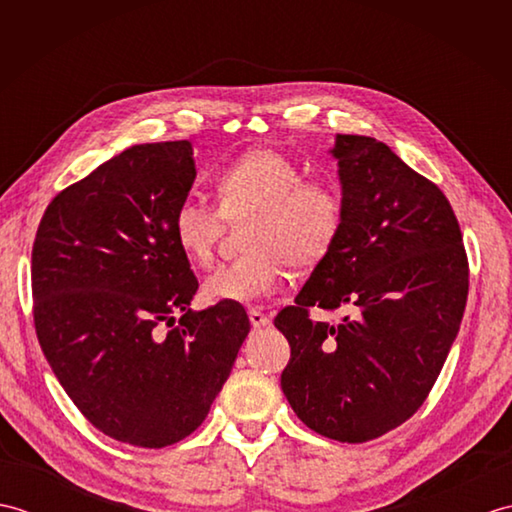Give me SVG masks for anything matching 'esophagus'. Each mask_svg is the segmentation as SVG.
Returning a JSON list of instances; mask_svg holds the SVG:
<instances>
[{"label": "esophagus", "mask_w": 512, "mask_h": 512, "mask_svg": "<svg viewBox=\"0 0 512 512\" xmlns=\"http://www.w3.org/2000/svg\"><path fill=\"white\" fill-rule=\"evenodd\" d=\"M248 319H250V325H253V328H266V325H270V317L259 308H250Z\"/></svg>", "instance_id": "obj_1"}]
</instances>
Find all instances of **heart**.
Masks as SVG:
<instances>
[{"label": "heart", "mask_w": 512, "mask_h": 512, "mask_svg": "<svg viewBox=\"0 0 512 512\" xmlns=\"http://www.w3.org/2000/svg\"><path fill=\"white\" fill-rule=\"evenodd\" d=\"M220 211L204 200H182L171 235L189 262H211L224 220H242L246 250L215 266L202 281L211 303H253L273 292L286 266L312 268L330 253L343 226V198L330 182L306 180L297 160L277 149L246 151L215 178Z\"/></svg>", "instance_id": "heart-1"}]
</instances>
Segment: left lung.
I'll use <instances>...</instances> for the list:
<instances>
[{
  "mask_svg": "<svg viewBox=\"0 0 512 512\" xmlns=\"http://www.w3.org/2000/svg\"><path fill=\"white\" fill-rule=\"evenodd\" d=\"M330 154L343 226L295 306L275 317L290 343L281 389L312 431L367 442L429 396L460 330L469 264L449 200L385 143L336 134ZM312 305L351 314L312 322Z\"/></svg>",
  "mask_w": 512,
  "mask_h": 512,
  "instance_id": "8db88e82",
  "label": "left lung"
}]
</instances>
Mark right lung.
<instances>
[{
	"label": "right lung",
	"instance_id": "add662e5",
	"mask_svg": "<svg viewBox=\"0 0 512 512\" xmlns=\"http://www.w3.org/2000/svg\"><path fill=\"white\" fill-rule=\"evenodd\" d=\"M193 180L189 140L129 147L48 204L32 246L54 376L96 429L134 447L198 429L250 332L239 303L191 310L198 279L171 217Z\"/></svg>",
	"mask_w": 512,
	"mask_h": 512
}]
</instances>
